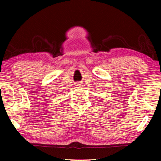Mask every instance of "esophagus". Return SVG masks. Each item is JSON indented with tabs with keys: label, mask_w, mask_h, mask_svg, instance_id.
I'll return each mask as SVG.
<instances>
[{
	"label": "esophagus",
	"mask_w": 161,
	"mask_h": 161,
	"mask_svg": "<svg viewBox=\"0 0 161 161\" xmlns=\"http://www.w3.org/2000/svg\"><path fill=\"white\" fill-rule=\"evenodd\" d=\"M77 86L78 87V88H80V87L82 86V84H81L80 83H78V84H77Z\"/></svg>",
	"instance_id": "esophagus-1"
}]
</instances>
